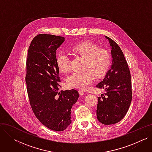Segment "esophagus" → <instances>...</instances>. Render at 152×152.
Returning a JSON list of instances; mask_svg holds the SVG:
<instances>
[{
    "instance_id": "esophagus-1",
    "label": "esophagus",
    "mask_w": 152,
    "mask_h": 152,
    "mask_svg": "<svg viewBox=\"0 0 152 152\" xmlns=\"http://www.w3.org/2000/svg\"><path fill=\"white\" fill-rule=\"evenodd\" d=\"M79 94L81 95L84 94V92L83 91H82V90H79Z\"/></svg>"
}]
</instances>
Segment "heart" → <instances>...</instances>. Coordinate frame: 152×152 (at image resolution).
Here are the masks:
<instances>
[{
	"mask_svg": "<svg viewBox=\"0 0 152 152\" xmlns=\"http://www.w3.org/2000/svg\"><path fill=\"white\" fill-rule=\"evenodd\" d=\"M71 52L84 59L83 73H74L66 79L67 84L78 89H86L95 80V76L101 77L106 75L111 65V55L108 50L99 48L91 42L83 41L71 47ZM59 70L67 73L71 69V60L68 54L61 52L57 57Z\"/></svg>",
	"mask_w": 152,
	"mask_h": 152,
	"instance_id": "1",
	"label": "heart"
}]
</instances>
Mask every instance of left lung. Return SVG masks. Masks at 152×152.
I'll list each match as a JSON object with an SVG mask.
<instances>
[{
    "label": "left lung",
    "mask_w": 152,
    "mask_h": 152,
    "mask_svg": "<svg viewBox=\"0 0 152 152\" xmlns=\"http://www.w3.org/2000/svg\"><path fill=\"white\" fill-rule=\"evenodd\" d=\"M111 48L113 58L111 69L97 87L105 93L98 98L97 118L105 125L120 121L129 108L132 97V83L128 65L120 47L113 39L105 36Z\"/></svg>",
    "instance_id": "8db88e82"
}]
</instances>
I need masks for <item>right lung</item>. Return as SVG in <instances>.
I'll list each match as a JSON object with an SVG mask.
<instances>
[{"label": "right lung", "mask_w": 152, "mask_h": 152, "mask_svg": "<svg viewBox=\"0 0 152 152\" xmlns=\"http://www.w3.org/2000/svg\"><path fill=\"white\" fill-rule=\"evenodd\" d=\"M65 37L40 34L30 44L25 80L32 110L43 125L55 131L65 130L71 124V109L77 102L75 89L58 92L59 69L56 50Z\"/></svg>", "instance_id": "1"}]
</instances>
